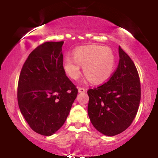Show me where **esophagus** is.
Here are the masks:
<instances>
[{"label": "esophagus", "mask_w": 158, "mask_h": 158, "mask_svg": "<svg viewBox=\"0 0 158 158\" xmlns=\"http://www.w3.org/2000/svg\"><path fill=\"white\" fill-rule=\"evenodd\" d=\"M77 89H78V92L79 93H84V92H85L86 91V90L85 89V88H77Z\"/></svg>", "instance_id": "obj_1"}]
</instances>
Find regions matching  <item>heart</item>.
<instances>
[{
	"label": "heart",
	"instance_id": "obj_1",
	"mask_svg": "<svg viewBox=\"0 0 158 158\" xmlns=\"http://www.w3.org/2000/svg\"><path fill=\"white\" fill-rule=\"evenodd\" d=\"M116 64V56L109 47L90 45L81 47L73 51V57L67 55L62 67L71 79L76 80L83 66L84 74L91 83L100 84L111 77Z\"/></svg>",
	"mask_w": 158,
	"mask_h": 158
}]
</instances>
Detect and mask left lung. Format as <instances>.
Returning a JSON list of instances; mask_svg holds the SVG:
<instances>
[{
  "mask_svg": "<svg viewBox=\"0 0 158 158\" xmlns=\"http://www.w3.org/2000/svg\"><path fill=\"white\" fill-rule=\"evenodd\" d=\"M119 62L109 81L88 90V114L99 132L114 136L128 128L135 118L141 98L137 68L129 56L118 47Z\"/></svg>",
  "mask_w": 158,
  "mask_h": 158,
  "instance_id": "obj_1",
  "label": "left lung"
}]
</instances>
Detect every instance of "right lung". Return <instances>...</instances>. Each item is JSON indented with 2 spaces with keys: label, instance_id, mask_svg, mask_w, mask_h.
I'll return each mask as SVG.
<instances>
[{
  "label": "right lung",
  "instance_id": "1",
  "mask_svg": "<svg viewBox=\"0 0 158 158\" xmlns=\"http://www.w3.org/2000/svg\"><path fill=\"white\" fill-rule=\"evenodd\" d=\"M64 42H47L30 53L21 69L17 98L21 113L40 135L51 136L65 122L77 89L62 63Z\"/></svg>",
  "mask_w": 158,
  "mask_h": 158
}]
</instances>
